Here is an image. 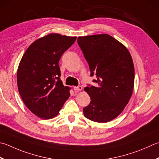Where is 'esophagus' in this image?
Listing matches in <instances>:
<instances>
[{"label": "esophagus", "mask_w": 159, "mask_h": 159, "mask_svg": "<svg viewBox=\"0 0 159 159\" xmlns=\"http://www.w3.org/2000/svg\"><path fill=\"white\" fill-rule=\"evenodd\" d=\"M82 89H83L82 87L80 86V85L77 86V87H74V91H75L76 92H80V91H81Z\"/></svg>", "instance_id": "obj_1"}]
</instances>
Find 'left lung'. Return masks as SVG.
<instances>
[{"label":"left lung","instance_id":"1","mask_svg":"<svg viewBox=\"0 0 159 159\" xmlns=\"http://www.w3.org/2000/svg\"><path fill=\"white\" fill-rule=\"evenodd\" d=\"M78 43L89 64L96 86L85 88L91 101L83 108L87 119L107 123L123 111L131 98L134 67L126 47L108 34L79 36Z\"/></svg>","mask_w":159,"mask_h":159}]
</instances>
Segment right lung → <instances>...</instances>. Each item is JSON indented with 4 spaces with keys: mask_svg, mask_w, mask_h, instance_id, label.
<instances>
[{
    "mask_svg": "<svg viewBox=\"0 0 159 159\" xmlns=\"http://www.w3.org/2000/svg\"><path fill=\"white\" fill-rule=\"evenodd\" d=\"M76 37L49 34L30 45L17 70L18 92L25 105L43 119L57 116L70 97V88L60 79L61 56Z\"/></svg>",
    "mask_w": 159,
    "mask_h": 159,
    "instance_id": "add662e5",
    "label": "right lung"
}]
</instances>
